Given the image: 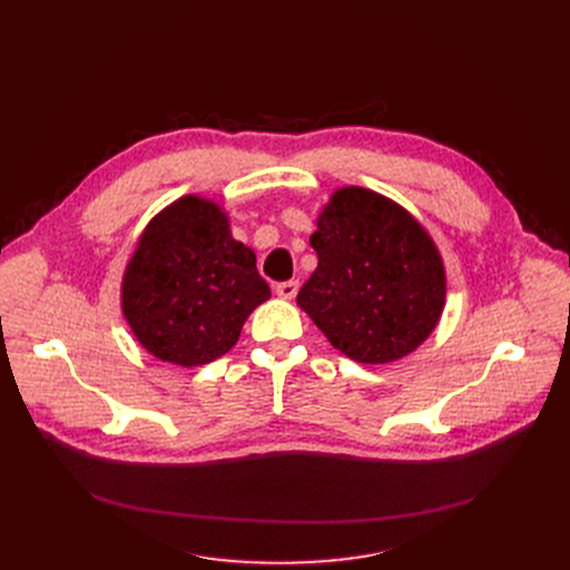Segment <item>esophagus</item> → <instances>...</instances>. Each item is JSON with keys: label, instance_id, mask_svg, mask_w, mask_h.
<instances>
[{"label": "esophagus", "instance_id": "obj_1", "mask_svg": "<svg viewBox=\"0 0 570 570\" xmlns=\"http://www.w3.org/2000/svg\"><path fill=\"white\" fill-rule=\"evenodd\" d=\"M275 291L279 297H284V301H293L297 293V282H282V284H277Z\"/></svg>", "mask_w": 570, "mask_h": 570}]
</instances>
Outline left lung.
Masks as SVG:
<instances>
[{
    "label": "left lung",
    "mask_w": 570,
    "mask_h": 570,
    "mask_svg": "<svg viewBox=\"0 0 570 570\" xmlns=\"http://www.w3.org/2000/svg\"><path fill=\"white\" fill-rule=\"evenodd\" d=\"M309 243L318 265L297 307L351 361L395 363L434 333L445 307V267L406 207L365 187H340Z\"/></svg>",
    "instance_id": "1"
}]
</instances>
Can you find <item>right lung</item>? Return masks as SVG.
Wrapping results in <instances>:
<instances>
[{
  "mask_svg": "<svg viewBox=\"0 0 570 570\" xmlns=\"http://www.w3.org/2000/svg\"><path fill=\"white\" fill-rule=\"evenodd\" d=\"M267 297L254 249L233 237L219 203L196 194L149 219L119 286L136 342L177 367L207 365L228 353Z\"/></svg>",
  "mask_w": 570,
  "mask_h": 570,
  "instance_id": "1",
  "label": "right lung"
}]
</instances>
